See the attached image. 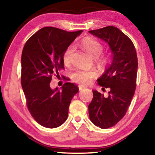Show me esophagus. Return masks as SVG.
<instances>
[{"mask_svg": "<svg viewBox=\"0 0 155 155\" xmlns=\"http://www.w3.org/2000/svg\"><path fill=\"white\" fill-rule=\"evenodd\" d=\"M78 88H79V90H82L83 89L86 88L85 86H83V85H79L78 86Z\"/></svg>", "mask_w": 155, "mask_h": 155, "instance_id": "34e87169", "label": "esophagus"}]
</instances>
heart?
Masks as SVG:
<instances>
[{
  "label": "heart",
  "mask_w": 155,
  "mask_h": 155,
  "mask_svg": "<svg viewBox=\"0 0 155 155\" xmlns=\"http://www.w3.org/2000/svg\"><path fill=\"white\" fill-rule=\"evenodd\" d=\"M80 46L84 51L87 52L90 55L93 57L98 56L103 49V46L101 42L96 40L95 39L91 38H85L83 39L80 42ZM73 51H74V47L72 46H68L65 51L64 56H63V59H64L65 64H69L70 62ZM99 60L100 61L103 62L104 61V58L102 57L99 59ZM96 76V72L93 69L85 70L80 68V69H77L72 73V77L73 80L76 82L81 84H87Z\"/></svg>",
  "instance_id": "b5f03b06"
}]
</instances>
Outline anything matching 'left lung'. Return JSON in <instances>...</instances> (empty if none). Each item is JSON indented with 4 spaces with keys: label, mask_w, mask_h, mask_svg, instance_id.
Wrapping results in <instances>:
<instances>
[{
    "label": "left lung",
    "mask_w": 155,
    "mask_h": 155,
    "mask_svg": "<svg viewBox=\"0 0 155 155\" xmlns=\"http://www.w3.org/2000/svg\"><path fill=\"white\" fill-rule=\"evenodd\" d=\"M89 33L106 42L111 53V61L97 81L109 88V96L92 90L94 98L89 104V115L94 124L108 128L116 124L127 111L134 95L137 72V57L129 38L119 28L106 27Z\"/></svg>",
    "instance_id": "obj_1"
}]
</instances>
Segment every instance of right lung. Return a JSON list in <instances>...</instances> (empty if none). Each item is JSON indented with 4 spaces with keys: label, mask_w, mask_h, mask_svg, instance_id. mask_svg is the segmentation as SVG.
<instances>
[{
    "label": "right lung",
    "mask_w": 155,
    "mask_h": 155,
    "mask_svg": "<svg viewBox=\"0 0 155 155\" xmlns=\"http://www.w3.org/2000/svg\"><path fill=\"white\" fill-rule=\"evenodd\" d=\"M83 31L68 32L47 27L28 39L21 58V84L29 112L35 121L44 127L57 128L67 120L73 97L78 92L77 86L66 83L52 89V75L59 77L58 70L64 68L63 56L65 50Z\"/></svg>",
    "instance_id": "add662e5"
}]
</instances>
